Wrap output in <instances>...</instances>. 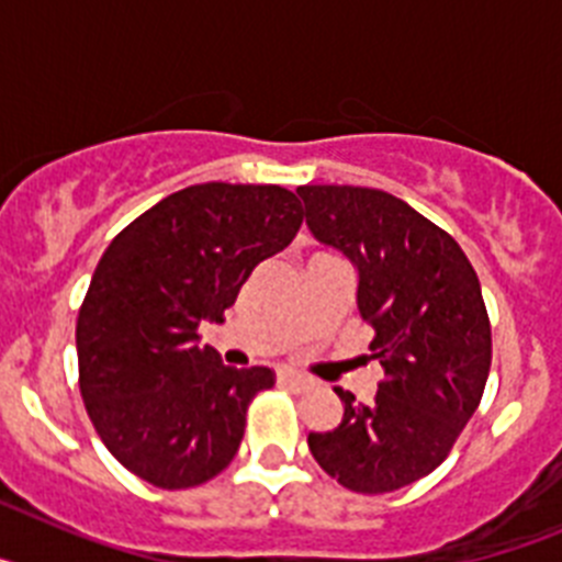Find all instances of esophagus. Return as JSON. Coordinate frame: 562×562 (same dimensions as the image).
Instances as JSON below:
<instances>
[{
  "instance_id": "1",
  "label": "esophagus",
  "mask_w": 562,
  "mask_h": 562,
  "mask_svg": "<svg viewBox=\"0 0 562 562\" xmlns=\"http://www.w3.org/2000/svg\"><path fill=\"white\" fill-rule=\"evenodd\" d=\"M278 382L292 391H306V389H312V382L315 380L306 374H301V371H295V369H281L278 371Z\"/></svg>"
}]
</instances>
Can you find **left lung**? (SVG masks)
Returning <instances> with one entry per match:
<instances>
[{"label":"left lung","mask_w":562,"mask_h":562,"mask_svg":"<svg viewBox=\"0 0 562 562\" xmlns=\"http://www.w3.org/2000/svg\"><path fill=\"white\" fill-rule=\"evenodd\" d=\"M297 196L312 236L355 265L385 371L371 402L335 389L340 425L306 441L346 490L394 493L434 473L479 408L493 360L479 276L450 233L391 193L301 186Z\"/></svg>","instance_id":"left-lung-1"}]
</instances>
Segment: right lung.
<instances>
[{
	"label": "right lung",
	"instance_id": "obj_1",
	"mask_svg": "<svg viewBox=\"0 0 562 562\" xmlns=\"http://www.w3.org/2000/svg\"><path fill=\"white\" fill-rule=\"evenodd\" d=\"M301 222L286 188L205 182L166 196L112 238L78 312V374L98 436L134 475L186 490L233 461L247 405L276 374L225 366L196 329L222 321Z\"/></svg>",
	"mask_w": 562,
	"mask_h": 562
}]
</instances>
